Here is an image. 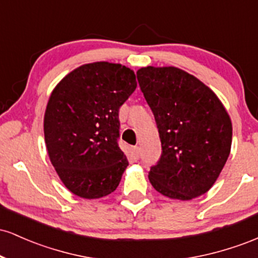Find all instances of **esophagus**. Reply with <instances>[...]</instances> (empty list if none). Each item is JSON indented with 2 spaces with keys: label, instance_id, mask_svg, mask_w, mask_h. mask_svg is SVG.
I'll return each instance as SVG.
<instances>
[{
  "label": "esophagus",
  "instance_id": "esophagus-1",
  "mask_svg": "<svg viewBox=\"0 0 258 258\" xmlns=\"http://www.w3.org/2000/svg\"><path fill=\"white\" fill-rule=\"evenodd\" d=\"M131 153H132V158L135 160H138L139 159V148L138 147H133L131 149Z\"/></svg>",
  "mask_w": 258,
  "mask_h": 258
}]
</instances>
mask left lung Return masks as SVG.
<instances>
[{"label":"left lung","instance_id":"left-lung-1","mask_svg":"<svg viewBox=\"0 0 258 258\" xmlns=\"http://www.w3.org/2000/svg\"><path fill=\"white\" fill-rule=\"evenodd\" d=\"M137 80L161 142V156L149 171L154 189L179 200L205 194L232 146V122L223 104L207 86L177 68H142Z\"/></svg>","mask_w":258,"mask_h":258}]
</instances>
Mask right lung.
<instances>
[{"label":"right lung","instance_id":"obj_1","mask_svg":"<svg viewBox=\"0 0 258 258\" xmlns=\"http://www.w3.org/2000/svg\"><path fill=\"white\" fill-rule=\"evenodd\" d=\"M136 87L131 69L98 61L68 74L53 90L43 123L47 152L78 197L98 199L119 185L128 165L119 147V109Z\"/></svg>","mask_w":258,"mask_h":258}]
</instances>
